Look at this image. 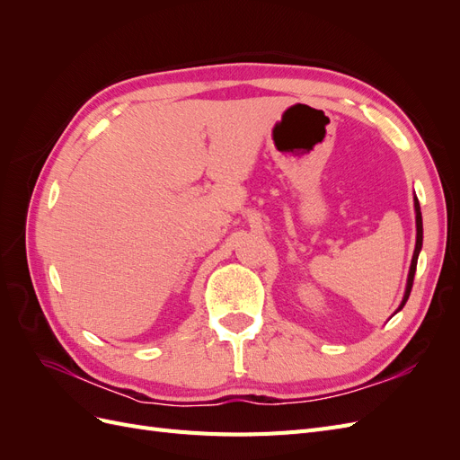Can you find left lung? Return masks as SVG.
<instances>
[{
	"label": "left lung",
	"mask_w": 460,
	"mask_h": 460,
	"mask_svg": "<svg viewBox=\"0 0 460 460\" xmlns=\"http://www.w3.org/2000/svg\"><path fill=\"white\" fill-rule=\"evenodd\" d=\"M414 211H416V247H414V255H412V262H411V272H409V280H407V289H405V297H402L401 307H405V303L411 296L412 289V280H414V272H416V261H419V253L422 249V213H420V205L419 199H414Z\"/></svg>",
	"instance_id": "left-lung-1"
}]
</instances>
